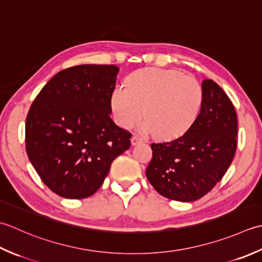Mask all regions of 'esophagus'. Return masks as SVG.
Returning <instances> with one entry per match:
<instances>
[{"instance_id":"1","label":"esophagus","mask_w":262,"mask_h":262,"mask_svg":"<svg viewBox=\"0 0 262 262\" xmlns=\"http://www.w3.org/2000/svg\"><path fill=\"white\" fill-rule=\"evenodd\" d=\"M142 141H143V138L141 136H139V135H133V137L131 139L132 145H138V143H140Z\"/></svg>"}]
</instances>
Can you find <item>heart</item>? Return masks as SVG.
<instances>
[{
	"instance_id": "obj_1",
	"label": "heart",
	"mask_w": 262,
	"mask_h": 262,
	"mask_svg": "<svg viewBox=\"0 0 262 262\" xmlns=\"http://www.w3.org/2000/svg\"><path fill=\"white\" fill-rule=\"evenodd\" d=\"M204 92L193 76L178 70L146 68L125 79L111 95L114 120L130 127L142 117L143 129L162 139L184 135L200 114Z\"/></svg>"
}]
</instances>
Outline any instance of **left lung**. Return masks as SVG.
<instances>
[{"mask_svg":"<svg viewBox=\"0 0 262 262\" xmlns=\"http://www.w3.org/2000/svg\"><path fill=\"white\" fill-rule=\"evenodd\" d=\"M204 100L198 119L183 136L151 143L146 175L165 198L190 202L220 182L237 146V116L225 92L210 79L202 82Z\"/></svg>","mask_w":262,"mask_h":262,"instance_id":"1","label":"left lung"}]
</instances>
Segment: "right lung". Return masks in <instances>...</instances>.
Here are the masks:
<instances>
[{
	"label": "right lung",
	"mask_w": 262,
	"mask_h": 262,
	"mask_svg": "<svg viewBox=\"0 0 262 262\" xmlns=\"http://www.w3.org/2000/svg\"><path fill=\"white\" fill-rule=\"evenodd\" d=\"M119 68L82 64L56 73L31 104L26 150L46 186L67 199L93 195L114 159L130 148L129 131L111 119Z\"/></svg>",
	"instance_id": "add662e5"
}]
</instances>
